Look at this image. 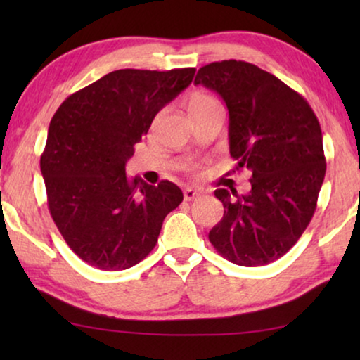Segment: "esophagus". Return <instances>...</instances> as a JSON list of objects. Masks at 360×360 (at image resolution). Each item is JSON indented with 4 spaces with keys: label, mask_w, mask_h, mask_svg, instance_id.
<instances>
[{
    "label": "esophagus",
    "mask_w": 360,
    "mask_h": 360,
    "mask_svg": "<svg viewBox=\"0 0 360 360\" xmlns=\"http://www.w3.org/2000/svg\"><path fill=\"white\" fill-rule=\"evenodd\" d=\"M200 195H201V191H200V190H195V188H186V190L184 191V198H185V201H193V200L198 198Z\"/></svg>",
    "instance_id": "obj_1"
}]
</instances>
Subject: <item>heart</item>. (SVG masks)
<instances>
[{
  "instance_id": "obj_1",
  "label": "heart",
  "mask_w": 360,
  "mask_h": 360,
  "mask_svg": "<svg viewBox=\"0 0 360 360\" xmlns=\"http://www.w3.org/2000/svg\"><path fill=\"white\" fill-rule=\"evenodd\" d=\"M214 110H221V105L214 96L208 95V93L196 91L190 96L188 112L191 117L203 115V112H208V111H214Z\"/></svg>"
}]
</instances>
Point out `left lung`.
<instances>
[{
  "label": "left lung",
  "instance_id": "8db88e82",
  "mask_svg": "<svg viewBox=\"0 0 360 360\" xmlns=\"http://www.w3.org/2000/svg\"><path fill=\"white\" fill-rule=\"evenodd\" d=\"M195 85L224 100L231 157L250 174L248 195L214 191L224 214L210 243L233 264L267 265L297 244L316 210L326 174L321 126L300 93L254 63H208Z\"/></svg>",
  "mask_w": 360,
  "mask_h": 360
}]
</instances>
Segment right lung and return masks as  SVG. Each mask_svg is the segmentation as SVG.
I'll use <instances>...</instances> for the list:
<instances>
[{"instance_id":"right-lung-1","label":"right lung","mask_w":360,"mask_h":360,"mask_svg":"<svg viewBox=\"0 0 360 360\" xmlns=\"http://www.w3.org/2000/svg\"><path fill=\"white\" fill-rule=\"evenodd\" d=\"M195 68H122L58 106L41 155L47 205L73 252L100 270H124L150 254L165 216L184 193L162 180L126 175V162L157 112L180 95Z\"/></svg>"}]
</instances>
